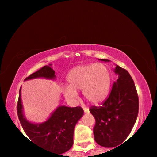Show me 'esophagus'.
<instances>
[{
	"label": "esophagus",
	"mask_w": 157,
	"mask_h": 157,
	"mask_svg": "<svg viewBox=\"0 0 157 157\" xmlns=\"http://www.w3.org/2000/svg\"><path fill=\"white\" fill-rule=\"evenodd\" d=\"M83 109H84V111L85 113H89V109L88 108H85V107H84Z\"/></svg>",
	"instance_id": "esophagus-1"
}]
</instances>
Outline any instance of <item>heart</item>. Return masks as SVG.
Listing matches in <instances>:
<instances>
[{
    "instance_id": "heart-1",
    "label": "heart",
    "mask_w": 157,
    "mask_h": 157,
    "mask_svg": "<svg viewBox=\"0 0 157 157\" xmlns=\"http://www.w3.org/2000/svg\"><path fill=\"white\" fill-rule=\"evenodd\" d=\"M68 86L63 92L66 99L75 101L77 91H82L84 98L93 104H99L108 96L111 84V73L102 63L78 66L66 76Z\"/></svg>"
}]
</instances>
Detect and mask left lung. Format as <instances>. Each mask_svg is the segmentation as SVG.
<instances>
[{
    "instance_id": "left-lung-1",
    "label": "left lung",
    "mask_w": 157,
    "mask_h": 157,
    "mask_svg": "<svg viewBox=\"0 0 157 157\" xmlns=\"http://www.w3.org/2000/svg\"><path fill=\"white\" fill-rule=\"evenodd\" d=\"M115 73L118 78L113 84L107 99L100 107L92 106L89 109L95 120V140L105 147H117L125 140L139 113V96L131 75L126 69L118 65Z\"/></svg>"
}]
</instances>
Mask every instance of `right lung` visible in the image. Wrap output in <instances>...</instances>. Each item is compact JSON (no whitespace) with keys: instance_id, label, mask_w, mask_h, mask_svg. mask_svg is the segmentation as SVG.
Here are the masks:
<instances>
[{"instance_id":"obj_1","label":"right lung","mask_w":157,"mask_h":157,"mask_svg":"<svg viewBox=\"0 0 157 157\" xmlns=\"http://www.w3.org/2000/svg\"><path fill=\"white\" fill-rule=\"evenodd\" d=\"M55 77V71L50 66H45L27 77L25 80L36 78L52 79ZM83 113V109L79 106L76 107L61 106L45 123L39 124L31 123L26 121L23 115L21 89L19 90L17 114L21 126L30 141L50 152L60 155L70 150L73 143L74 128Z\"/></svg>"}]
</instances>
